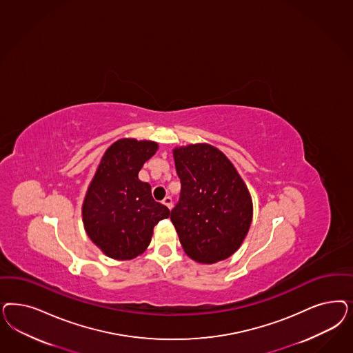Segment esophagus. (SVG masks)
Here are the masks:
<instances>
[{"label":"esophagus","mask_w":353,"mask_h":353,"mask_svg":"<svg viewBox=\"0 0 353 353\" xmlns=\"http://www.w3.org/2000/svg\"><path fill=\"white\" fill-rule=\"evenodd\" d=\"M162 204L166 205L169 209H171V208H172V200H171V197H169V196L165 197L163 201H162Z\"/></svg>","instance_id":"1"}]
</instances>
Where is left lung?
I'll return each instance as SVG.
<instances>
[{"instance_id": "8db88e82", "label": "left lung", "mask_w": 353, "mask_h": 353, "mask_svg": "<svg viewBox=\"0 0 353 353\" xmlns=\"http://www.w3.org/2000/svg\"><path fill=\"white\" fill-rule=\"evenodd\" d=\"M172 154L182 187L170 219L183 250L201 263L226 260L250 228L253 204L245 183L210 144L179 147Z\"/></svg>"}]
</instances>
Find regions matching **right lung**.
<instances>
[{"mask_svg": "<svg viewBox=\"0 0 353 353\" xmlns=\"http://www.w3.org/2000/svg\"><path fill=\"white\" fill-rule=\"evenodd\" d=\"M159 149L149 140L121 139L106 149L81 208L90 239L114 260H132L148 248L153 228L170 216L153 200L139 171Z\"/></svg>", "mask_w": 353, "mask_h": 353, "instance_id": "obj_1", "label": "right lung"}]
</instances>
